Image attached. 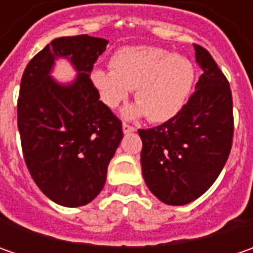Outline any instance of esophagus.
<instances>
[{"label":"esophagus","mask_w":253,"mask_h":253,"mask_svg":"<svg viewBox=\"0 0 253 253\" xmlns=\"http://www.w3.org/2000/svg\"><path fill=\"white\" fill-rule=\"evenodd\" d=\"M122 131H124V133H131V132H135L136 129L132 126V125H128V124H122Z\"/></svg>","instance_id":"obj_1"}]
</instances>
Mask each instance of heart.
I'll return each mask as SVG.
<instances>
[{"label": "heart", "mask_w": 253, "mask_h": 253, "mask_svg": "<svg viewBox=\"0 0 253 253\" xmlns=\"http://www.w3.org/2000/svg\"><path fill=\"white\" fill-rule=\"evenodd\" d=\"M111 70H94L91 80L101 101L115 108L135 90L136 105L124 111L126 118L146 112L152 122L169 121L184 107L196 79L187 57L161 47L132 46L115 52Z\"/></svg>", "instance_id": "1"}]
</instances>
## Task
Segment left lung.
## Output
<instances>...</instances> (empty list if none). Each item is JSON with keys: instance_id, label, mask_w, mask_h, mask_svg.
<instances>
[{"instance_id": "obj_1", "label": "left lung", "mask_w": 253, "mask_h": 253, "mask_svg": "<svg viewBox=\"0 0 253 253\" xmlns=\"http://www.w3.org/2000/svg\"><path fill=\"white\" fill-rule=\"evenodd\" d=\"M203 70L196 91L169 121L139 129L142 174L148 189L169 206L199 199L228 159L232 136V94L212 56L194 44Z\"/></svg>"}]
</instances>
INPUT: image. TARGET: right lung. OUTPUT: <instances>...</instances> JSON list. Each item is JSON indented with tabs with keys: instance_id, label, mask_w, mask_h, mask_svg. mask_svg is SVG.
<instances>
[{
	"instance_id": "right-lung-1",
	"label": "right lung",
	"mask_w": 253,
	"mask_h": 253,
	"mask_svg": "<svg viewBox=\"0 0 253 253\" xmlns=\"http://www.w3.org/2000/svg\"><path fill=\"white\" fill-rule=\"evenodd\" d=\"M108 41L88 35L53 39L28 63L18 97V129L26 168L44 196L64 207L95 199L122 136V122L100 101L90 74ZM69 58L70 84L50 76L54 60Z\"/></svg>"
}]
</instances>
